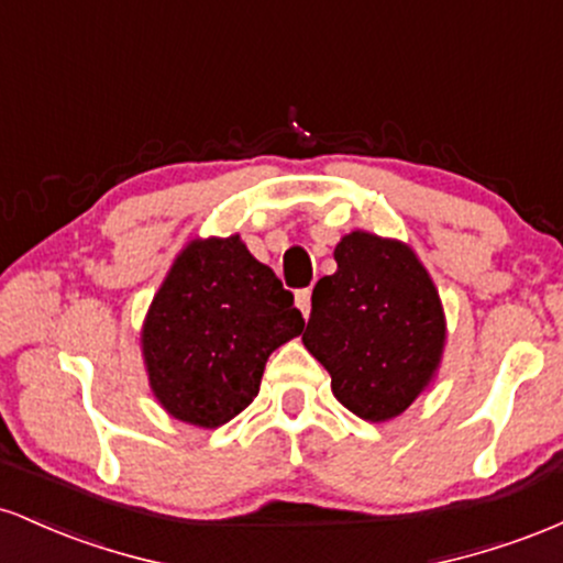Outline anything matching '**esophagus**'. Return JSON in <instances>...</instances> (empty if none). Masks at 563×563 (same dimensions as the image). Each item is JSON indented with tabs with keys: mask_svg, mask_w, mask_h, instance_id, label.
<instances>
[{
	"mask_svg": "<svg viewBox=\"0 0 563 563\" xmlns=\"http://www.w3.org/2000/svg\"><path fill=\"white\" fill-rule=\"evenodd\" d=\"M296 307L301 309L303 318H309V312H312V290L309 288L296 290Z\"/></svg>",
	"mask_w": 563,
	"mask_h": 563,
	"instance_id": "esophagus-1",
	"label": "esophagus"
}]
</instances>
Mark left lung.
Listing matches in <instances>:
<instances>
[{
    "instance_id": "8db88e82",
    "label": "left lung",
    "mask_w": 563,
    "mask_h": 563,
    "mask_svg": "<svg viewBox=\"0 0 563 563\" xmlns=\"http://www.w3.org/2000/svg\"><path fill=\"white\" fill-rule=\"evenodd\" d=\"M333 275L312 290L301 341L331 373V389L363 421L397 418L442 360V301L410 245L354 230L335 245Z\"/></svg>"
}]
</instances>
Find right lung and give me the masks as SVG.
<instances>
[{"mask_svg":"<svg viewBox=\"0 0 563 563\" xmlns=\"http://www.w3.org/2000/svg\"><path fill=\"white\" fill-rule=\"evenodd\" d=\"M301 331L294 294L241 235L196 238L153 296L140 344L161 407L217 429L254 402L267 357Z\"/></svg>","mask_w":563,"mask_h":563,"instance_id":"add662e5","label":"right lung"}]
</instances>
